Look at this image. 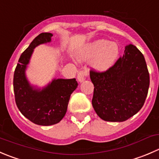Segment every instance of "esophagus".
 <instances>
[{"instance_id":"1","label":"esophagus","mask_w":159,"mask_h":159,"mask_svg":"<svg viewBox=\"0 0 159 159\" xmlns=\"http://www.w3.org/2000/svg\"><path fill=\"white\" fill-rule=\"evenodd\" d=\"M87 75H88L87 71H79L78 74V76H77V78H78V81H79L80 83L83 82V81L85 80Z\"/></svg>"}]
</instances>
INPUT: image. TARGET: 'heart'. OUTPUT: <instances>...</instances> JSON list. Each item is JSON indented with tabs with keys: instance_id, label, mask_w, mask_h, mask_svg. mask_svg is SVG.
Wrapping results in <instances>:
<instances>
[{
	"instance_id": "1",
	"label": "heart",
	"mask_w": 159,
	"mask_h": 159,
	"mask_svg": "<svg viewBox=\"0 0 159 159\" xmlns=\"http://www.w3.org/2000/svg\"><path fill=\"white\" fill-rule=\"evenodd\" d=\"M120 47L115 42L106 39H97L77 53L80 61H92V66L96 70L104 72L110 69L116 61Z\"/></svg>"
}]
</instances>
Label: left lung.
<instances>
[{"instance_id": "1", "label": "left lung", "mask_w": 159, "mask_h": 159, "mask_svg": "<svg viewBox=\"0 0 159 159\" xmlns=\"http://www.w3.org/2000/svg\"><path fill=\"white\" fill-rule=\"evenodd\" d=\"M94 84L92 106L105 121L123 122L142 108L150 78L145 60L135 46L125 47L124 55L108 70H91Z\"/></svg>"}]
</instances>
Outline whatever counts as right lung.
I'll return each mask as SVG.
<instances>
[{"instance_id": "1", "label": "right lung", "mask_w": 159, "mask_h": 159, "mask_svg": "<svg viewBox=\"0 0 159 159\" xmlns=\"http://www.w3.org/2000/svg\"><path fill=\"white\" fill-rule=\"evenodd\" d=\"M52 36V33L43 32L35 37L20 56L14 74V92L18 109L28 120L40 126L53 125L64 118L70 95L78 87L75 78H53L43 88L28 80L25 71L34 49L51 42Z\"/></svg>"}]
</instances>
